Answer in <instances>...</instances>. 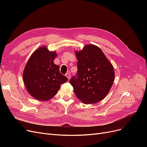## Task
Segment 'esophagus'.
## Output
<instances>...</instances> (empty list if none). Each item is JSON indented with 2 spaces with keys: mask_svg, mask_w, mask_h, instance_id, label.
<instances>
[{
  "mask_svg": "<svg viewBox=\"0 0 147 147\" xmlns=\"http://www.w3.org/2000/svg\"><path fill=\"white\" fill-rule=\"evenodd\" d=\"M65 76H67V78H68V80L70 79V78H71V76H70V74H69V73H67V74H65Z\"/></svg>",
  "mask_w": 147,
  "mask_h": 147,
  "instance_id": "1",
  "label": "esophagus"
}]
</instances>
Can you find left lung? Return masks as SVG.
Returning a JSON list of instances; mask_svg holds the SVG:
<instances>
[{
	"mask_svg": "<svg viewBox=\"0 0 147 147\" xmlns=\"http://www.w3.org/2000/svg\"><path fill=\"white\" fill-rule=\"evenodd\" d=\"M78 73L69 80L74 93L86 104L98 102L109 93L114 80L113 66L98 46L86 45L76 51Z\"/></svg>",
	"mask_w": 147,
	"mask_h": 147,
	"instance_id": "8db88e82",
	"label": "left lung"
}]
</instances>
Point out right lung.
<instances>
[{
	"label": "right lung",
	"instance_id": "add662e5",
	"mask_svg": "<svg viewBox=\"0 0 147 147\" xmlns=\"http://www.w3.org/2000/svg\"><path fill=\"white\" fill-rule=\"evenodd\" d=\"M56 52L45 46L37 49L29 58L23 72V81L28 93L38 101H48L56 95L68 79L60 73L53 60Z\"/></svg>",
	"mask_w": 147,
	"mask_h": 147
}]
</instances>
